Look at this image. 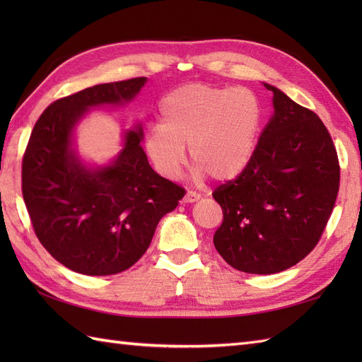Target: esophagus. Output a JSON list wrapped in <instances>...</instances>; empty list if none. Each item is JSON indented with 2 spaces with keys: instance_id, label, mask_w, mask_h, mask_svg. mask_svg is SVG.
<instances>
[{
  "instance_id": "1",
  "label": "esophagus",
  "mask_w": 362,
  "mask_h": 362,
  "mask_svg": "<svg viewBox=\"0 0 362 362\" xmlns=\"http://www.w3.org/2000/svg\"><path fill=\"white\" fill-rule=\"evenodd\" d=\"M199 199H201V194L196 193V191H187L185 197H183V202H187V204H193V202L199 201Z\"/></svg>"
}]
</instances>
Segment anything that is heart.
<instances>
[{"instance_id": "heart-1", "label": "heart", "mask_w": 362, "mask_h": 362, "mask_svg": "<svg viewBox=\"0 0 362 362\" xmlns=\"http://www.w3.org/2000/svg\"><path fill=\"white\" fill-rule=\"evenodd\" d=\"M261 126L263 107L252 90L189 83L161 99L160 126L146 135L144 148L161 175L180 173L189 146L196 179L228 182L250 165Z\"/></svg>"}]
</instances>
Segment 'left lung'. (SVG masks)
<instances>
[{"instance_id": "obj_1", "label": "left lung", "mask_w": 362, "mask_h": 362, "mask_svg": "<svg viewBox=\"0 0 362 362\" xmlns=\"http://www.w3.org/2000/svg\"><path fill=\"white\" fill-rule=\"evenodd\" d=\"M274 115L250 165L214 189L224 219L213 236L227 263L276 274L316 247L339 191V160L324 122L274 86Z\"/></svg>"}]
</instances>
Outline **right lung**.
<instances>
[{
  "label": "right lung",
  "instance_id": "1",
  "mask_svg": "<svg viewBox=\"0 0 362 362\" xmlns=\"http://www.w3.org/2000/svg\"><path fill=\"white\" fill-rule=\"evenodd\" d=\"M146 78L99 83L57 99L35 122L21 166V191L43 247L83 275H113L148 250L157 224L185 189L158 175L141 148L143 129L124 134L110 165L88 168L73 149L91 107L130 103Z\"/></svg>",
  "mask_w": 362,
  "mask_h": 362
}]
</instances>
